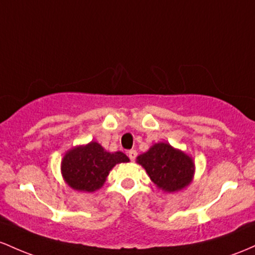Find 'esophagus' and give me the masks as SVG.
<instances>
[{"label": "esophagus", "instance_id": "34e87169", "mask_svg": "<svg viewBox=\"0 0 255 255\" xmlns=\"http://www.w3.org/2000/svg\"><path fill=\"white\" fill-rule=\"evenodd\" d=\"M128 158H130L131 161H133V160H135V159L137 158V151L133 150V149L128 150Z\"/></svg>", "mask_w": 255, "mask_h": 255}]
</instances>
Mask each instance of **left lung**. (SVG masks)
<instances>
[{"label": "left lung", "mask_w": 255, "mask_h": 255, "mask_svg": "<svg viewBox=\"0 0 255 255\" xmlns=\"http://www.w3.org/2000/svg\"><path fill=\"white\" fill-rule=\"evenodd\" d=\"M156 187L165 191L181 190L193 178L194 162L187 154L167 143H156L137 158Z\"/></svg>", "instance_id": "left-lung-1"}]
</instances>
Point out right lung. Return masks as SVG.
<instances>
[{"label": "right lung", "mask_w": 255, "mask_h": 255, "mask_svg": "<svg viewBox=\"0 0 255 255\" xmlns=\"http://www.w3.org/2000/svg\"><path fill=\"white\" fill-rule=\"evenodd\" d=\"M128 161L122 151L108 153L99 143L91 142L68 151L61 162V171L71 188L91 193L104 185L114 165Z\"/></svg>", "instance_id": "obj_1"}]
</instances>
